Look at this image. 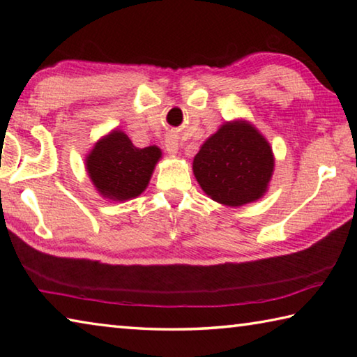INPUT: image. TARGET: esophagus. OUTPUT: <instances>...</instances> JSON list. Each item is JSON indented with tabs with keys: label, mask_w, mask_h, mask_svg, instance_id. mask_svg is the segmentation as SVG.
<instances>
[{
	"label": "esophagus",
	"mask_w": 357,
	"mask_h": 357,
	"mask_svg": "<svg viewBox=\"0 0 357 357\" xmlns=\"http://www.w3.org/2000/svg\"><path fill=\"white\" fill-rule=\"evenodd\" d=\"M178 142L174 140L173 137H167L165 138V151L168 154H176L178 153Z\"/></svg>",
	"instance_id": "34e87169"
}]
</instances>
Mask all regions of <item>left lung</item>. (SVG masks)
Returning a JSON list of instances; mask_svg holds the SVG:
<instances>
[{
  "instance_id": "obj_1",
  "label": "left lung",
  "mask_w": 357,
  "mask_h": 357,
  "mask_svg": "<svg viewBox=\"0 0 357 357\" xmlns=\"http://www.w3.org/2000/svg\"><path fill=\"white\" fill-rule=\"evenodd\" d=\"M273 172V149L247 121L223 124L193 159V174L203 192L233 208L261 198Z\"/></svg>"
}]
</instances>
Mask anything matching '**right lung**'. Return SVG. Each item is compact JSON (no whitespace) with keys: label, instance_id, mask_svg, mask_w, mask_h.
Listing matches in <instances>:
<instances>
[{"label":"right lung","instance_id":"obj_1","mask_svg":"<svg viewBox=\"0 0 357 357\" xmlns=\"http://www.w3.org/2000/svg\"><path fill=\"white\" fill-rule=\"evenodd\" d=\"M160 157L157 146L140 149L124 132L113 130L86 155V172L102 197L126 202L144 192Z\"/></svg>","mask_w":357,"mask_h":357}]
</instances>
